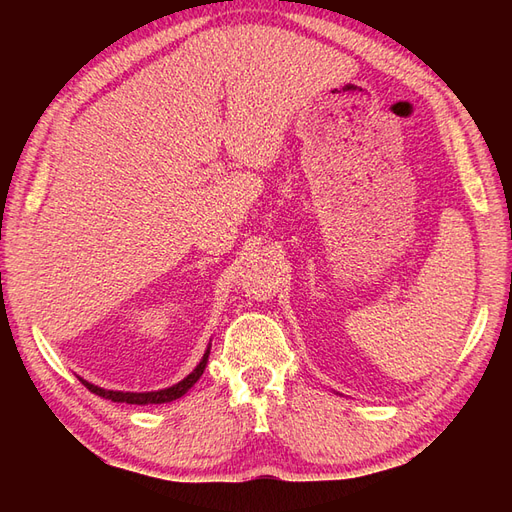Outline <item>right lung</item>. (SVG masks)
Instances as JSON below:
<instances>
[{
  "mask_svg": "<svg viewBox=\"0 0 512 512\" xmlns=\"http://www.w3.org/2000/svg\"><path fill=\"white\" fill-rule=\"evenodd\" d=\"M209 354H211V343L206 345V352L202 356V361L195 365L193 372L189 376H184L180 383L165 387V389H158V391H116V389H103L99 385H92L88 380L81 378V383L88 387L92 394L101 396L105 400H112V402H127V405H162V402H171V400H178L182 398L187 391L198 383L200 376L204 374V367L209 363Z\"/></svg>",
  "mask_w": 512,
  "mask_h": 512,
  "instance_id": "add662e5",
  "label": "right lung"
}]
</instances>
